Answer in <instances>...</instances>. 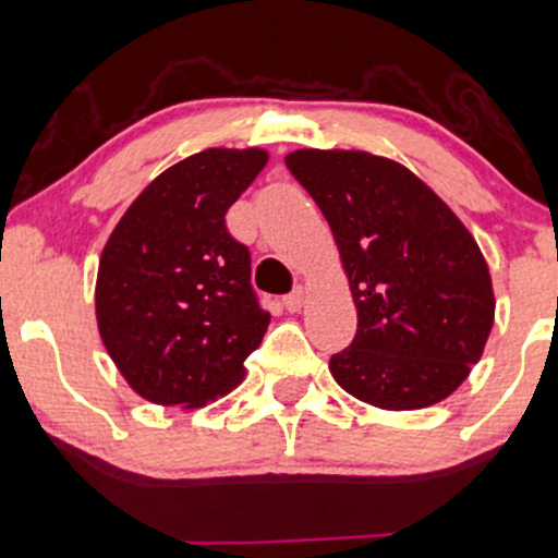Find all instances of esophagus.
<instances>
[{"instance_id":"esophagus-1","label":"esophagus","mask_w":558,"mask_h":558,"mask_svg":"<svg viewBox=\"0 0 558 558\" xmlns=\"http://www.w3.org/2000/svg\"><path fill=\"white\" fill-rule=\"evenodd\" d=\"M304 304V289H294L291 294L283 296V307L289 310V313H299Z\"/></svg>"}]
</instances>
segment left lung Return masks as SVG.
<instances>
[{
	"instance_id": "left-lung-1",
	"label": "left lung",
	"mask_w": 558,
	"mask_h": 558,
	"mask_svg": "<svg viewBox=\"0 0 558 558\" xmlns=\"http://www.w3.org/2000/svg\"><path fill=\"white\" fill-rule=\"evenodd\" d=\"M294 179L326 216L357 307L333 379L379 409L444 401L471 374L495 320V296L473 234L433 190L368 151L299 149Z\"/></svg>"
}]
</instances>
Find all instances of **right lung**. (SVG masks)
<instances>
[{
    "label": "right lung",
    "instance_id": "right-lung-1",
    "mask_svg": "<svg viewBox=\"0 0 558 558\" xmlns=\"http://www.w3.org/2000/svg\"><path fill=\"white\" fill-rule=\"evenodd\" d=\"M267 166L262 149H205L157 175L111 232L96 283L104 344L128 385L203 407L243 379L269 313L227 210Z\"/></svg>",
    "mask_w": 558,
    "mask_h": 558
}]
</instances>
